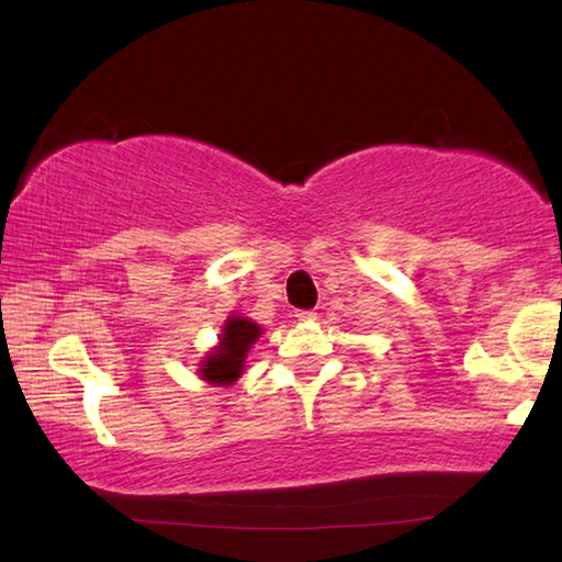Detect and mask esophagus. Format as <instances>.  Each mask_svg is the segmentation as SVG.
Listing matches in <instances>:
<instances>
[{
	"label": "esophagus",
	"mask_w": 562,
	"mask_h": 562,
	"mask_svg": "<svg viewBox=\"0 0 562 562\" xmlns=\"http://www.w3.org/2000/svg\"><path fill=\"white\" fill-rule=\"evenodd\" d=\"M296 321H316V312H296Z\"/></svg>",
	"instance_id": "esophagus-1"
}]
</instances>
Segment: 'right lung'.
Segmentation results:
<instances>
[{
  "mask_svg": "<svg viewBox=\"0 0 562 562\" xmlns=\"http://www.w3.org/2000/svg\"><path fill=\"white\" fill-rule=\"evenodd\" d=\"M260 326L244 316H229L222 328L220 345L200 364V376L217 386H229L241 376L246 355L260 338Z\"/></svg>",
  "mask_w": 562,
  "mask_h": 562,
  "instance_id": "right-lung-1",
  "label": "right lung"
}]
</instances>
